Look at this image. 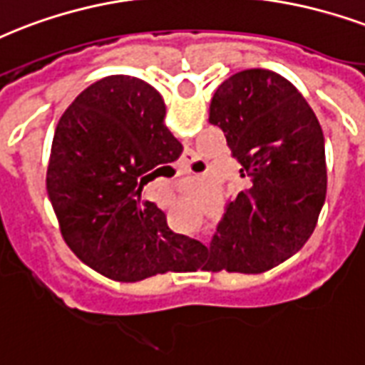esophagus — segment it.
<instances>
[{"instance_id": "1", "label": "esophagus", "mask_w": 365, "mask_h": 365, "mask_svg": "<svg viewBox=\"0 0 365 365\" xmlns=\"http://www.w3.org/2000/svg\"><path fill=\"white\" fill-rule=\"evenodd\" d=\"M193 164H195V158L191 157V155H187V157H183V168H185V170L191 172V166H193Z\"/></svg>"}]
</instances>
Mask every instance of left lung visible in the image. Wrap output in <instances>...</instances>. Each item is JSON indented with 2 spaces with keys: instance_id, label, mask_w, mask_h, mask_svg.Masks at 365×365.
<instances>
[{
  "instance_id": "obj_1",
  "label": "left lung",
  "mask_w": 365,
  "mask_h": 365,
  "mask_svg": "<svg viewBox=\"0 0 365 365\" xmlns=\"http://www.w3.org/2000/svg\"><path fill=\"white\" fill-rule=\"evenodd\" d=\"M208 120L222 128L247 187L205 247L210 260L197 268L260 274L299 252L318 224L327 193L324 132L302 93L266 68L227 78Z\"/></svg>"
}]
</instances>
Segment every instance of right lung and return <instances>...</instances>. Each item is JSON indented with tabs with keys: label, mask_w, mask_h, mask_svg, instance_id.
Wrapping results in <instances>:
<instances>
[{
	"label": "right lung",
	"mask_w": 365,
	"mask_h": 365,
	"mask_svg": "<svg viewBox=\"0 0 365 365\" xmlns=\"http://www.w3.org/2000/svg\"><path fill=\"white\" fill-rule=\"evenodd\" d=\"M164 116L153 86L116 74L88 86L53 133L46 185L63 239L115 282L182 272L197 252L199 241L172 233L163 210L141 197L183 151Z\"/></svg>",
	"instance_id": "1"
}]
</instances>
